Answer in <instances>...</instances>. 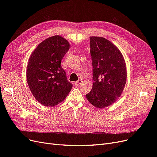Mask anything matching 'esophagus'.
I'll list each match as a JSON object with an SVG mask.
<instances>
[{"instance_id": "34e87169", "label": "esophagus", "mask_w": 157, "mask_h": 157, "mask_svg": "<svg viewBox=\"0 0 157 157\" xmlns=\"http://www.w3.org/2000/svg\"><path fill=\"white\" fill-rule=\"evenodd\" d=\"M82 83H83V81H81V80H78V81H76L75 83H74V85H75V86H78V85H81Z\"/></svg>"}]
</instances>
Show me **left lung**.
Returning a JSON list of instances; mask_svg holds the SVG:
<instances>
[{
	"instance_id": "1",
	"label": "left lung",
	"mask_w": 157,
	"mask_h": 157,
	"mask_svg": "<svg viewBox=\"0 0 157 157\" xmlns=\"http://www.w3.org/2000/svg\"><path fill=\"white\" fill-rule=\"evenodd\" d=\"M93 86L86 95L98 108L108 107L120 97L127 80L126 64L118 48L102 37H90Z\"/></svg>"
}]
</instances>
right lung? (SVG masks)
Segmentation results:
<instances>
[{"mask_svg": "<svg viewBox=\"0 0 157 157\" xmlns=\"http://www.w3.org/2000/svg\"><path fill=\"white\" fill-rule=\"evenodd\" d=\"M70 44L60 36L41 42L31 54L27 67V79L36 99L46 106L62 102L72 89L61 61Z\"/></svg>", "mask_w": 157, "mask_h": 157, "instance_id": "add662e5", "label": "right lung"}]
</instances>
